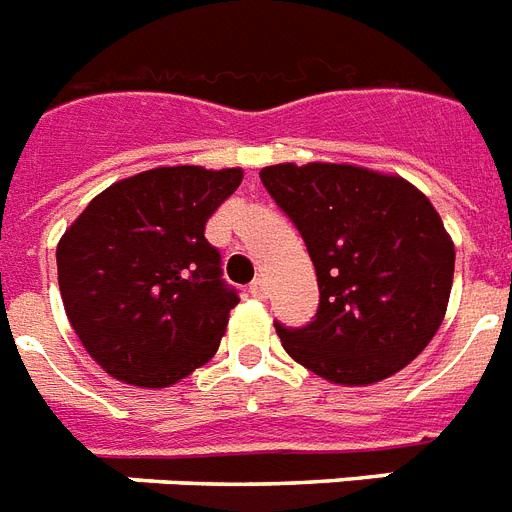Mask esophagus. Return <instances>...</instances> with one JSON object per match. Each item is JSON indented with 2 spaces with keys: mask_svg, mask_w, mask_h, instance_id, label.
I'll return each mask as SVG.
<instances>
[{
  "mask_svg": "<svg viewBox=\"0 0 512 512\" xmlns=\"http://www.w3.org/2000/svg\"><path fill=\"white\" fill-rule=\"evenodd\" d=\"M248 290H251L253 298H267V293H269L267 280H261V277H259V280H253L251 288H248Z\"/></svg>",
  "mask_w": 512,
  "mask_h": 512,
  "instance_id": "esophagus-1",
  "label": "esophagus"
}]
</instances>
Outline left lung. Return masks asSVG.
<instances>
[{
    "label": "left lung",
    "instance_id": "1",
    "mask_svg": "<svg viewBox=\"0 0 512 512\" xmlns=\"http://www.w3.org/2000/svg\"><path fill=\"white\" fill-rule=\"evenodd\" d=\"M259 177L304 237L320 285L314 322L277 325L282 349L338 386L410 365L444 322L455 277V243L431 200L354 163H275Z\"/></svg>",
    "mask_w": 512,
    "mask_h": 512
}]
</instances>
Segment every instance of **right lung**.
Returning <instances> with one entry per match:
<instances>
[{
	"label": "right lung",
	"instance_id": "add662e5",
	"mask_svg": "<svg viewBox=\"0 0 512 512\" xmlns=\"http://www.w3.org/2000/svg\"><path fill=\"white\" fill-rule=\"evenodd\" d=\"M240 182L243 169L140 171L94 195L63 232L65 314L110 378L169 388L216 354L237 293L203 232Z\"/></svg>",
	"mask_w": 512,
	"mask_h": 512
}]
</instances>
